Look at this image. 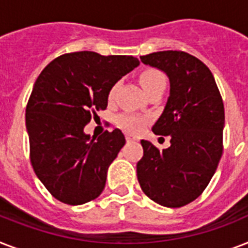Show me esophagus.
Listing matches in <instances>:
<instances>
[{
	"instance_id": "1",
	"label": "esophagus",
	"mask_w": 248,
	"mask_h": 248,
	"mask_svg": "<svg viewBox=\"0 0 248 248\" xmlns=\"http://www.w3.org/2000/svg\"><path fill=\"white\" fill-rule=\"evenodd\" d=\"M126 140H127V141H138V139L131 135H126Z\"/></svg>"
}]
</instances>
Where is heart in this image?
<instances>
[{
	"label": "heart",
	"instance_id": "b5f03b06",
	"mask_svg": "<svg viewBox=\"0 0 248 248\" xmlns=\"http://www.w3.org/2000/svg\"><path fill=\"white\" fill-rule=\"evenodd\" d=\"M139 81L143 86L144 91L147 93L155 91V90H159L166 87V77L162 72L155 68H148L145 71H143L139 76ZM118 89V83L110 87L108 93L109 100H113V97L116 95V91ZM145 124V120L143 117L136 116V114H128V113H124L117 117V124L120 126L122 130L127 132H138L141 130V127Z\"/></svg>",
	"mask_w": 248,
	"mask_h": 248
}]
</instances>
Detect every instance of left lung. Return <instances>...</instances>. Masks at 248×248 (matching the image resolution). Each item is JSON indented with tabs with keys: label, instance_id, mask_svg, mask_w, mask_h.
Returning a JSON list of instances; mask_svg holds the SVG:
<instances>
[{
	"label": "left lung",
	"instance_id": "8db88e82",
	"mask_svg": "<svg viewBox=\"0 0 248 248\" xmlns=\"http://www.w3.org/2000/svg\"><path fill=\"white\" fill-rule=\"evenodd\" d=\"M140 59L170 79V96L152 130L170 136L171 145L159 151L141 140L138 180L152 201L181 207L202 194L217 169L223 155V99L211 71L188 52L169 50Z\"/></svg>",
	"mask_w": 248,
	"mask_h": 248
}]
</instances>
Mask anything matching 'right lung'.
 Segmentation results:
<instances>
[{"label": "right lung", "instance_id": "1", "mask_svg": "<svg viewBox=\"0 0 248 248\" xmlns=\"http://www.w3.org/2000/svg\"><path fill=\"white\" fill-rule=\"evenodd\" d=\"M139 64L128 55L71 52L38 76L25 109L31 163L60 202L83 204L103 192L109 165L126 140L118 128L97 139L83 128L107 108L110 87Z\"/></svg>", "mask_w": 248, "mask_h": 248}]
</instances>
